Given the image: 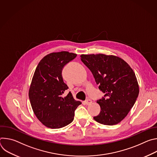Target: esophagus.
Returning a JSON list of instances; mask_svg holds the SVG:
<instances>
[{"label": "esophagus", "mask_w": 157, "mask_h": 157, "mask_svg": "<svg viewBox=\"0 0 157 157\" xmlns=\"http://www.w3.org/2000/svg\"><path fill=\"white\" fill-rule=\"evenodd\" d=\"M91 103H92V100H91V99H87L85 101V104L87 105L91 104Z\"/></svg>", "instance_id": "obj_1"}]
</instances>
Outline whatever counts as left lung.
I'll return each mask as SVG.
<instances>
[{"mask_svg": "<svg viewBox=\"0 0 157 157\" xmlns=\"http://www.w3.org/2000/svg\"><path fill=\"white\" fill-rule=\"evenodd\" d=\"M81 60L93 73L100 91L105 94L97 100L101 111L94 119L107 125L119 123L139 96L135 73L124 60L113 55H81Z\"/></svg>", "mask_w": 157, "mask_h": 157, "instance_id": "obj_1", "label": "left lung"}]
</instances>
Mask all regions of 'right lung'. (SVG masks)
I'll return each instance as SVG.
<instances>
[{"instance_id": "obj_1", "label": "right lung", "mask_w": 157, "mask_h": 157, "mask_svg": "<svg viewBox=\"0 0 157 157\" xmlns=\"http://www.w3.org/2000/svg\"><path fill=\"white\" fill-rule=\"evenodd\" d=\"M76 56L68 52L50 53L40 61L35 71L29 99L34 114L48 128H59L71 123L75 110L81 104L70 92L64 96L68 87L62 76L64 66Z\"/></svg>"}]
</instances>
